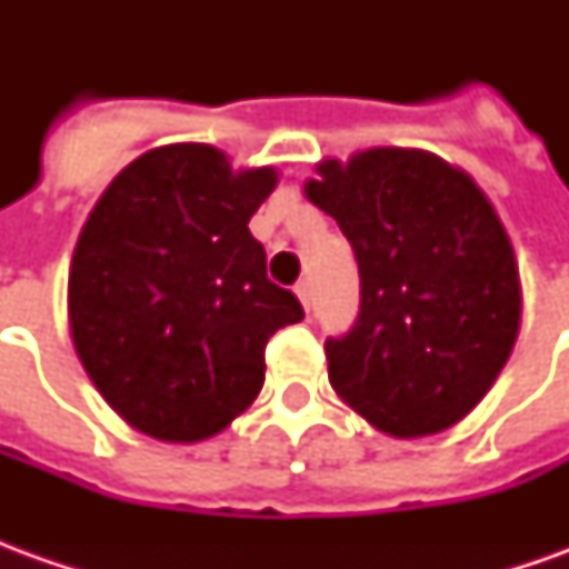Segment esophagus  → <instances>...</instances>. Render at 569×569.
Returning <instances> with one entry per match:
<instances>
[{
  "label": "esophagus",
  "instance_id": "esophagus-1",
  "mask_svg": "<svg viewBox=\"0 0 569 569\" xmlns=\"http://www.w3.org/2000/svg\"><path fill=\"white\" fill-rule=\"evenodd\" d=\"M296 296H298V301H301V308L310 310V283L308 280H298Z\"/></svg>",
  "mask_w": 569,
  "mask_h": 569
}]
</instances>
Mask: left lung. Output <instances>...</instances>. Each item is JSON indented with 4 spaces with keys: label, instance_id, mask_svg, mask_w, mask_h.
Listing matches in <instances>:
<instances>
[{
    "label": "left lung",
    "instance_id": "1",
    "mask_svg": "<svg viewBox=\"0 0 569 569\" xmlns=\"http://www.w3.org/2000/svg\"><path fill=\"white\" fill-rule=\"evenodd\" d=\"M305 194L359 264V317L326 341L329 383L396 439L463 420L485 399L521 326L512 240L485 191L439 154L357 151L317 163Z\"/></svg>",
    "mask_w": 569,
    "mask_h": 569
}]
</instances>
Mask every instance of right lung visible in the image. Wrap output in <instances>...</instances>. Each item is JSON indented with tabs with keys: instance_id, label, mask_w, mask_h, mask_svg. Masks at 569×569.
<instances>
[{
	"instance_id": "1",
	"label": "right lung",
	"mask_w": 569,
	"mask_h": 569,
	"mask_svg": "<svg viewBox=\"0 0 569 569\" xmlns=\"http://www.w3.org/2000/svg\"><path fill=\"white\" fill-rule=\"evenodd\" d=\"M277 179L203 142L161 146L109 182L81 228L72 345L118 418L151 439L222 432L259 396L268 338L305 320L247 228Z\"/></svg>"
}]
</instances>
